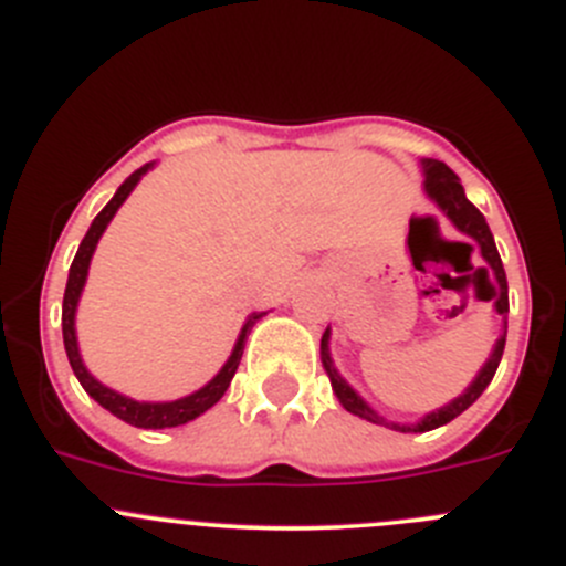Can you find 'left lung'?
I'll return each mask as SVG.
<instances>
[{
  "label": "left lung",
  "instance_id": "obj_1",
  "mask_svg": "<svg viewBox=\"0 0 566 566\" xmlns=\"http://www.w3.org/2000/svg\"><path fill=\"white\" fill-rule=\"evenodd\" d=\"M422 166V174H426V193H429V199L434 201L437 207H440L442 212H446L448 221L453 223V227L459 229L462 234H468V238H473L475 243H479L481 249V256L486 260V265L492 268V273H495L497 279V290H495V312L503 317V334L497 337L495 348H492L490 359L484 361V367L479 370V376L473 378V384H470L468 389H464L459 398H453L451 403L442 406V409L431 411V415L422 417L420 422H415V426H400V422H387L381 415H378L376 409H370L367 406V400L361 398L359 392H356L354 387H350L348 381H345L343 376L337 373V367H334L332 356H328V328L323 332V339H321V359H323V367H326L328 378H332V389L334 395L339 398V403L345 406V409L350 411V415L361 417V420H370V422H378V426H389V429L395 431H431V429H440V426H446V422H451L453 417L462 415L468 406H473L475 400L481 398V392H484L486 387H490L492 376H495L497 365H501V356H503V348H506V315H509V284H506V271H503V262H501V254H497V245H495V238H492L490 227H486V218L481 216L479 207L473 205V201L464 196V188L462 182H459L457 174L451 171V168L446 166V163L440 160H431V157H426V160L420 163ZM486 271V268H484Z\"/></svg>",
  "mask_w": 566,
  "mask_h": 566
}]
</instances>
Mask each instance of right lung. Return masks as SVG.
<instances>
[{"mask_svg": "<svg viewBox=\"0 0 566 566\" xmlns=\"http://www.w3.org/2000/svg\"><path fill=\"white\" fill-rule=\"evenodd\" d=\"M149 168H151V163H146L144 168H137V171L132 174V177L126 179L118 190H115V196L107 201V207H104V210L93 218L91 229H87V234L82 238L80 249H76V256H74V262H71L69 282H65V295H63V345H65V354H69L71 370H74V376L80 378L82 389H85V392L91 395L98 406H104L109 415H115L118 420L129 422V426H135V429H174V426H185V422L196 420V417L205 415L210 406H216L218 400L223 398V392H227L229 384H232L234 373H238L240 356H243V348H245V337H249L251 328H254V323L260 321L265 312H254V315H249V321H245L243 328H240V337H238V343H234L232 356H229L227 365L218 370V376L212 378V381H207L201 389H196L193 395H185V398H179V400H166V403L132 400V398H126V395L115 392V389L104 387L102 381H96V378L87 373V367L82 365L80 345H76L74 315H76V304H80L82 287H85L87 268H91V256H93V251H96V243H98V238L104 234V229H107V223L113 221V216L118 212V207L124 205L126 196L135 190V185L140 182V177H144Z\"/></svg>", "mask_w": 566, "mask_h": 566, "instance_id": "obj_1", "label": "right lung"}]
</instances>
